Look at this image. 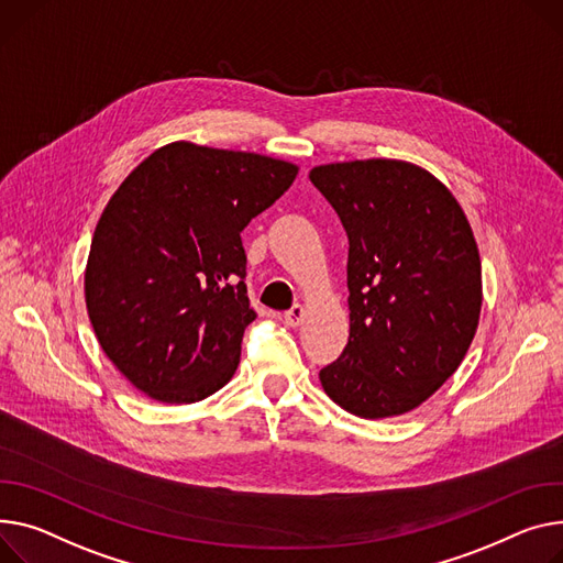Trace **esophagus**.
<instances>
[{
  "mask_svg": "<svg viewBox=\"0 0 563 563\" xmlns=\"http://www.w3.org/2000/svg\"><path fill=\"white\" fill-rule=\"evenodd\" d=\"M303 317H306V310H303V306H291L287 312H285V323L289 325V328H296L298 323H301L303 321Z\"/></svg>",
  "mask_w": 563,
  "mask_h": 563,
  "instance_id": "obj_1",
  "label": "esophagus"
}]
</instances>
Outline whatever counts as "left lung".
<instances>
[{"instance_id": "obj_1", "label": "left lung", "mask_w": 563, "mask_h": 563, "mask_svg": "<svg viewBox=\"0 0 563 563\" xmlns=\"http://www.w3.org/2000/svg\"><path fill=\"white\" fill-rule=\"evenodd\" d=\"M310 180L349 235V344L319 380L355 417L405 415L453 376L477 330L468 219L432 174L400 161L321 165Z\"/></svg>"}]
</instances>
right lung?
<instances>
[{
    "instance_id": "add662e5",
    "label": "right lung",
    "mask_w": 563,
    "mask_h": 563,
    "mask_svg": "<svg viewBox=\"0 0 563 563\" xmlns=\"http://www.w3.org/2000/svg\"><path fill=\"white\" fill-rule=\"evenodd\" d=\"M296 165L172 142L108 201L90 244L86 306L103 353L146 396L197 402L227 385L246 325L242 231Z\"/></svg>"
}]
</instances>
